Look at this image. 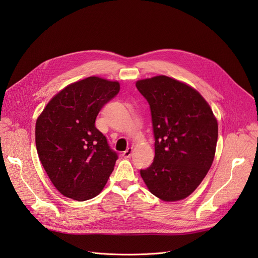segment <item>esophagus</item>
<instances>
[{
  "instance_id": "esophagus-1",
  "label": "esophagus",
  "mask_w": 258,
  "mask_h": 258,
  "mask_svg": "<svg viewBox=\"0 0 258 258\" xmlns=\"http://www.w3.org/2000/svg\"><path fill=\"white\" fill-rule=\"evenodd\" d=\"M132 153H133V148L128 147L126 151H124L123 153H122V156H123L124 158H130L132 156Z\"/></svg>"
}]
</instances>
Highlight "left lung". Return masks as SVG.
<instances>
[{
    "label": "left lung",
    "instance_id": "8db88e82",
    "mask_svg": "<svg viewBox=\"0 0 258 258\" xmlns=\"http://www.w3.org/2000/svg\"><path fill=\"white\" fill-rule=\"evenodd\" d=\"M136 87L151 107L155 158L140 174L150 191L173 202L187 198L206 177L218 142V121L202 95L160 75Z\"/></svg>",
    "mask_w": 258,
    "mask_h": 258
}]
</instances>
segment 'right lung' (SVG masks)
<instances>
[{
  "label": "right lung",
  "instance_id": "add662e5",
  "mask_svg": "<svg viewBox=\"0 0 258 258\" xmlns=\"http://www.w3.org/2000/svg\"><path fill=\"white\" fill-rule=\"evenodd\" d=\"M119 91L117 81L91 76L61 90L37 118L38 158L64 197L79 202L95 198L114 170L118 155L95 120Z\"/></svg>",
  "mask_w": 258,
  "mask_h": 258
}]
</instances>
